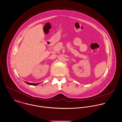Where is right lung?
Wrapping results in <instances>:
<instances>
[{"mask_svg":"<svg viewBox=\"0 0 122 122\" xmlns=\"http://www.w3.org/2000/svg\"><path fill=\"white\" fill-rule=\"evenodd\" d=\"M27 84H28V85H33V86H36V85H38L39 84L41 83H28V82H25Z\"/></svg>","mask_w":122,"mask_h":122,"instance_id":"obj_1","label":"right lung"}]
</instances>
